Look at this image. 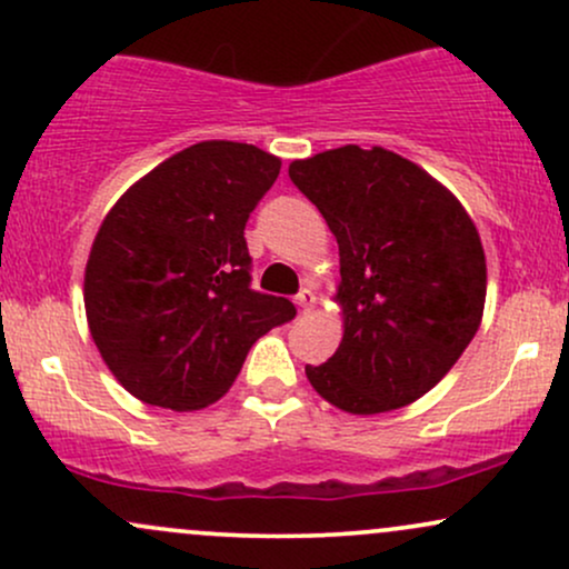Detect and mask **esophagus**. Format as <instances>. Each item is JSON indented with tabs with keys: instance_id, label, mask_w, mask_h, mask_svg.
<instances>
[{
	"instance_id": "esophagus-1",
	"label": "esophagus",
	"mask_w": 569,
	"mask_h": 569,
	"mask_svg": "<svg viewBox=\"0 0 569 569\" xmlns=\"http://www.w3.org/2000/svg\"><path fill=\"white\" fill-rule=\"evenodd\" d=\"M293 302H297V307L302 312H310L312 307H316V291L312 289H302L297 293V297H293Z\"/></svg>"
}]
</instances>
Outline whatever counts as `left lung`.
Masks as SVG:
<instances>
[{"instance_id": "1", "label": "left lung", "mask_w": 569, "mask_h": 569, "mask_svg": "<svg viewBox=\"0 0 569 569\" xmlns=\"http://www.w3.org/2000/svg\"><path fill=\"white\" fill-rule=\"evenodd\" d=\"M289 176L339 246L345 335L321 367L318 396L350 415H380L426 396L479 331L487 259L460 200L420 166L356 143L293 160Z\"/></svg>"}]
</instances>
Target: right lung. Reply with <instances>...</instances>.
Masks as SVG:
<instances>
[{"mask_svg":"<svg viewBox=\"0 0 569 569\" xmlns=\"http://www.w3.org/2000/svg\"><path fill=\"white\" fill-rule=\"evenodd\" d=\"M280 160L253 143L200 141L114 202L84 267V312L103 363L143 403L219 401L289 299L251 289L246 221Z\"/></svg>","mask_w":569,"mask_h":569,"instance_id":"obj_1","label":"right lung"}]
</instances>
